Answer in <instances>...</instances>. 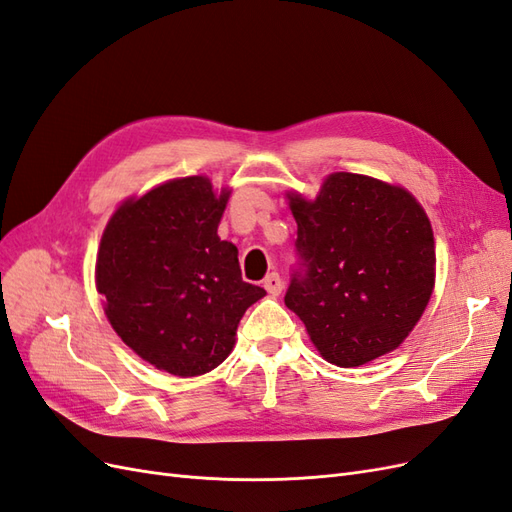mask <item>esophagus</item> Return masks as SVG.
Masks as SVG:
<instances>
[{"label": "esophagus", "instance_id": "esophagus-1", "mask_svg": "<svg viewBox=\"0 0 512 512\" xmlns=\"http://www.w3.org/2000/svg\"><path fill=\"white\" fill-rule=\"evenodd\" d=\"M262 286H265V290L271 294V297H277V294L282 292V288H284V280L280 277V273H269L267 277H265V282H262Z\"/></svg>", "mask_w": 512, "mask_h": 512}]
</instances>
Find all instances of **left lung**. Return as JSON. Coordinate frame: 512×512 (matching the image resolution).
Instances as JSON below:
<instances>
[{
	"label": "left lung",
	"mask_w": 512,
	"mask_h": 512,
	"mask_svg": "<svg viewBox=\"0 0 512 512\" xmlns=\"http://www.w3.org/2000/svg\"><path fill=\"white\" fill-rule=\"evenodd\" d=\"M288 198L299 228L286 307L333 365L395 350L423 316L436 275L423 207L404 188L352 173L331 175L314 203Z\"/></svg>",
	"instance_id": "obj_1"
}]
</instances>
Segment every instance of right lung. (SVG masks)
<instances>
[{
	"mask_svg": "<svg viewBox=\"0 0 512 512\" xmlns=\"http://www.w3.org/2000/svg\"><path fill=\"white\" fill-rule=\"evenodd\" d=\"M228 192L185 177L123 203L96 262L117 335L141 359L181 378L218 367L245 309L265 288L243 282L237 247L218 237Z\"/></svg>",
	"mask_w": 512,
	"mask_h": 512,
	"instance_id": "1",
	"label": "right lung"
}]
</instances>
